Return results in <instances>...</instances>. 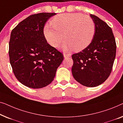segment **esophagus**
I'll list each match as a JSON object with an SVG mask.
<instances>
[{
	"label": "esophagus",
	"mask_w": 123,
	"mask_h": 123,
	"mask_svg": "<svg viewBox=\"0 0 123 123\" xmlns=\"http://www.w3.org/2000/svg\"><path fill=\"white\" fill-rule=\"evenodd\" d=\"M71 56V54H66V53H64V54H63L64 58L69 57H70Z\"/></svg>",
	"instance_id": "obj_1"
}]
</instances>
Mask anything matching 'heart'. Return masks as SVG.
Returning a JSON list of instances; mask_svg holds the SVG:
<instances>
[{
	"mask_svg": "<svg viewBox=\"0 0 123 123\" xmlns=\"http://www.w3.org/2000/svg\"><path fill=\"white\" fill-rule=\"evenodd\" d=\"M51 23L52 25H46L44 27V37L53 47H57L65 37L66 39L61 48L65 51L85 49L91 43L95 34L94 20L80 13L57 15Z\"/></svg>",
	"mask_w": 123,
	"mask_h": 123,
	"instance_id": "obj_1",
	"label": "heart"
}]
</instances>
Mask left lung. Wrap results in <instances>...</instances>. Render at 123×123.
Returning <instances> with one entry per match:
<instances>
[{
	"mask_svg": "<svg viewBox=\"0 0 123 123\" xmlns=\"http://www.w3.org/2000/svg\"><path fill=\"white\" fill-rule=\"evenodd\" d=\"M90 17L95 25V34L87 48L72 55V73L80 84L91 87L103 84L109 76L117 45L111 28L96 15Z\"/></svg>",
	"mask_w": 123,
	"mask_h": 123,
	"instance_id": "left-lung-1",
	"label": "left lung"
}]
</instances>
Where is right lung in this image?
Segmentation results:
<instances>
[{"instance_id": "right-lung-1", "label": "right lung", "mask_w": 123, "mask_h": 123, "mask_svg": "<svg viewBox=\"0 0 123 123\" xmlns=\"http://www.w3.org/2000/svg\"><path fill=\"white\" fill-rule=\"evenodd\" d=\"M55 13L31 15L12 30L9 43L10 63L20 83L33 89L51 84L63 55L47 42L43 28Z\"/></svg>"}]
</instances>
